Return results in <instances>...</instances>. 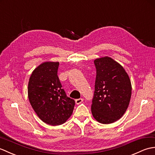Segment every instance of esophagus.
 <instances>
[{
	"label": "esophagus",
	"mask_w": 155,
	"mask_h": 155,
	"mask_svg": "<svg viewBox=\"0 0 155 155\" xmlns=\"http://www.w3.org/2000/svg\"><path fill=\"white\" fill-rule=\"evenodd\" d=\"M83 101H84V99H81V98L77 99H75V104H76L77 105H79V104H81V103L83 102Z\"/></svg>",
	"instance_id": "esophagus-1"
}]
</instances>
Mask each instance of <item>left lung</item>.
Masks as SVG:
<instances>
[{"mask_svg": "<svg viewBox=\"0 0 155 155\" xmlns=\"http://www.w3.org/2000/svg\"><path fill=\"white\" fill-rule=\"evenodd\" d=\"M96 75L91 113L103 124L122 117L128 108L132 86L125 69L113 58L105 56L94 60Z\"/></svg>", "mask_w": 155, "mask_h": 155, "instance_id": "left-lung-1", "label": "left lung"}]
</instances>
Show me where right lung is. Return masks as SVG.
<instances>
[{"label":"right lung","instance_id":"add662e5","mask_svg":"<svg viewBox=\"0 0 155 155\" xmlns=\"http://www.w3.org/2000/svg\"><path fill=\"white\" fill-rule=\"evenodd\" d=\"M58 61H45L34 69L28 85L29 101L38 117L46 124H63L70 117L75 101L61 88L58 76Z\"/></svg>","mask_w":155,"mask_h":155}]
</instances>
